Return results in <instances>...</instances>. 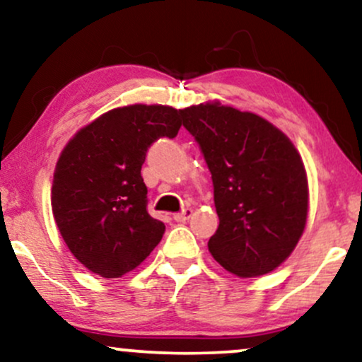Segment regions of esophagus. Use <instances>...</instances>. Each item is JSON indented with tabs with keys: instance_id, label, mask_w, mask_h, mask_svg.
Segmentation results:
<instances>
[{
	"instance_id": "34e87169",
	"label": "esophagus",
	"mask_w": 362,
	"mask_h": 362,
	"mask_svg": "<svg viewBox=\"0 0 362 362\" xmlns=\"http://www.w3.org/2000/svg\"><path fill=\"white\" fill-rule=\"evenodd\" d=\"M190 215H192V209L187 207V209L182 210V212L173 214V221H175V222H185V221H189Z\"/></svg>"
}]
</instances>
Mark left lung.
<instances>
[{"instance_id":"1","label":"left lung","mask_w":362,"mask_h":362,"mask_svg":"<svg viewBox=\"0 0 362 362\" xmlns=\"http://www.w3.org/2000/svg\"><path fill=\"white\" fill-rule=\"evenodd\" d=\"M212 173L218 227L214 259L239 277L274 271L289 257L308 221V177L300 155L279 128L221 103L182 110Z\"/></svg>"}]
</instances>
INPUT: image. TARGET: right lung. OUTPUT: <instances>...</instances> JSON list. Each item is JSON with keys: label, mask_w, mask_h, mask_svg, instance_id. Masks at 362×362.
I'll return each instance as SVG.
<instances>
[{"label": "right lung", "mask_w": 362, "mask_h": 362, "mask_svg": "<svg viewBox=\"0 0 362 362\" xmlns=\"http://www.w3.org/2000/svg\"><path fill=\"white\" fill-rule=\"evenodd\" d=\"M182 110L130 105L103 113L76 134L54 168V222L71 254L113 279L134 271L165 234L148 214L141 165L158 139H175Z\"/></svg>", "instance_id": "right-lung-1"}]
</instances>
